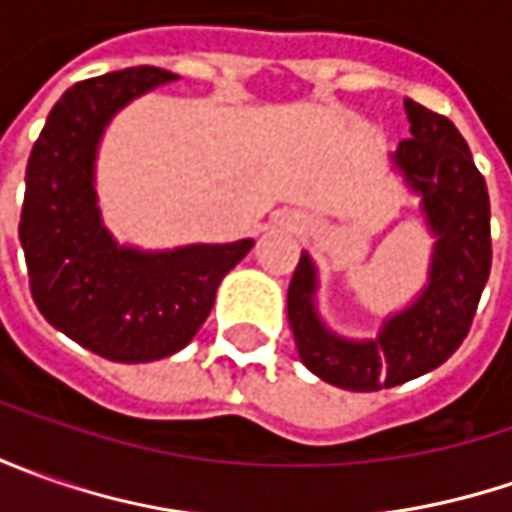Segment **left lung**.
<instances>
[{
    "mask_svg": "<svg viewBox=\"0 0 512 512\" xmlns=\"http://www.w3.org/2000/svg\"><path fill=\"white\" fill-rule=\"evenodd\" d=\"M410 136L387 159L404 187L419 196L433 236L427 282L410 305L384 316L376 336L350 339L319 313V270L302 253L287 287V319L299 359L322 382L370 393L419 379L464 342L490 276V199L473 153L450 119L404 99Z\"/></svg>",
    "mask_w": 512,
    "mask_h": 512,
    "instance_id": "obj_1",
    "label": "left lung"
}]
</instances>
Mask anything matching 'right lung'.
Returning <instances> with one entry per match:
<instances>
[{
    "instance_id": "1",
    "label": "right lung",
    "mask_w": 512,
    "mask_h": 512,
    "mask_svg": "<svg viewBox=\"0 0 512 512\" xmlns=\"http://www.w3.org/2000/svg\"><path fill=\"white\" fill-rule=\"evenodd\" d=\"M162 68L113 70L53 105L30 150L19 242L30 293L56 330L110 362H156L190 344L216 290L253 239L145 250L113 239L96 193V159L113 116L176 82Z\"/></svg>"
}]
</instances>
